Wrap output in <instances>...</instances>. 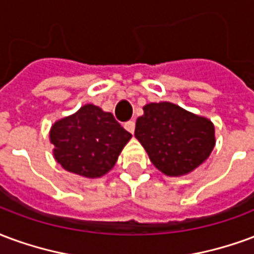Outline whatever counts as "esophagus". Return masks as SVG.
Returning a JSON list of instances; mask_svg holds the SVG:
<instances>
[{"label":"esophagus","instance_id":"obj_1","mask_svg":"<svg viewBox=\"0 0 254 254\" xmlns=\"http://www.w3.org/2000/svg\"><path fill=\"white\" fill-rule=\"evenodd\" d=\"M125 128L128 131V132H131V134H134L135 131V123L134 120H129V122H127V123H125Z\"/></svg>","mask_w":254,"mask_h":254}]
</instances>
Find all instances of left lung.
<instances>
[{"label": "left lung", "instance_id": "1", "mask_svg": "<svg viewBox=\"0 0 254 254\" xmlns=\"http://www.w3.org/2000/svg\"><path fill=\"white\" fill-rule=\"evenodd\" d=\"M135 138L157 169L169 177H180L210 157L215 127L204 116L161 101L143 107V115L135 123Z\"/></svg>", "mask_w": 254, "mask_h": 254}]
</instances>
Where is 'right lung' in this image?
Returning <instances> with one entry per match:
<instances>
[{
  "label": "right lung",
  "mask_w": 254,
  "mask_h": 254,
  "mask_svg": "<svg viewBox=\"0 0 254 254\" xmlns=\"http://www.w3.org/2000/svg\"><path fill=\"white\" fill-rule=\"evenodd\" d=\"M132 135L114 115L85 104L57 120L50 129L53 155L64 170L85 179H100L112 169Z\"/></svg>",
  "instance_id": "1"
}]
</instances>
